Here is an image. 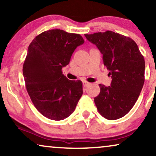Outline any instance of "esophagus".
Returning <instances> with one entry per match:
<instances>
[{"label":"esophagus","instance_id":"esophagus-1","mask_svg":"<svg viewBox=\"0 0 156 156\" xmlns=\"http://www.w3.org/2000/svg\"><path fill=\"white\" fill-rule=\"evenodd\" d=\"M90 84H91V83H89V82H83V86H84V87H87L88 86H89Z\"/></svg>","mask_w":156,"mask_h":156}]
</instances>
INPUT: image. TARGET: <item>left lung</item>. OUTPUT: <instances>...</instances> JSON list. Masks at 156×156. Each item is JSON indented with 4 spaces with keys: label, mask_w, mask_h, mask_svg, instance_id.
I'll return each instance as SVG.
<instances>
[{
    "label": "left lung",
    "mask_w": 156,
    "mask_h": 156,
    "mask_svg": "<svg viewBox=\"0 0 156 156\" xmlns=\"http://www.w3.org/2000/svg\"><path fill=\"white\" fill-rule=\"evenodd\" d=\"M103 55L104 65L112 75L111 86L99 84L94 103L102 116L116 120L124 116L136 104L144 84L145 60L131 38L114 32L85 34Z\"/></svg>",
    "instance_id": "1"
}]
</instances>
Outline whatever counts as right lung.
I'll use <instances>...</instances> for the list:
<instances>
[{
    "label": "right lung",
    "instance_id": "right-lung-1",
    "mask_svg": "<svg viewBox=\"0 0 156 156\" xmlns=\"http://www.w3.org/2000/svg\"><path fill=\"white\" fill-rule=\"evenodd\" d=\"M84 42L79 34L54 29L36 36L30 44L23 67L25 87L35 108L49 119L67 118L82 97V82L68 80L62 69Z\"/></svg>",
    "mask_w": 156,
    "mask_h": 156
}]
</instances>
